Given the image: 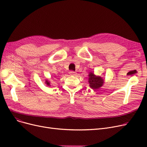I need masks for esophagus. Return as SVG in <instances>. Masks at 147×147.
<instances>
[{
  "mask_svg": "<svg viewBox=\"0 0 147 147\" xmlns=\"http://www.w3.org/2000/svg\"><path fill=\"white\" fill-rule=\"evenodd\" d=\"M69 74L71 75V76H76L77 74V73L76 72H74V71H69Z\"/></svg>",
  "mask_w": 147,
  "mask_h": 147,
  "instance_id": "34e87169",
  "label": "esophagus"
}]
</instances>
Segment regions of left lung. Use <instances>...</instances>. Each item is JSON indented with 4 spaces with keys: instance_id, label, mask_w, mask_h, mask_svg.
I'll return each instance as SVG.
<instances>
[{
    "instance_id": "left-lung-1",
    "label": "left lung",
    "mask_w": 147,
    "mask_h": 147,
    "mask_svg": "<svg viewBox=\"0 0 147 147\" xmlns=\"http://www.w3.org/2000/svg\"><path fill=\"white\" fill-rule=\"evenodd\" d=\"M104 80L100 76H96L93 73L89 74V83L90 87L93 89H98L101 88L104 84Z\"/></svg>"
}]
</instances>
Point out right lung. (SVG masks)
<instances>
[{
	"mask_svg": "<svg viewBox=\"0 0 147 147\" xmlns=\"http://www.w3.org/2000/svg\"><path fill=\"white\" fill-rule=\"evenodd\" d=\"M45 83L47 84L48 86H51V84H50V82L48 81V80H46V81H45Z\"/></svg>",
	"mask_w": 147,
	"mask_h": 147,
	"instance_id": "right-lung-1",
	"label": "right lung"
}]
</instances>
